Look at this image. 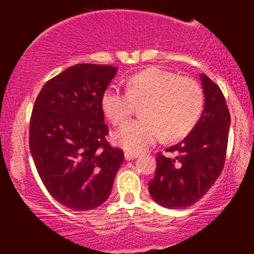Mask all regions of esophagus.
Segmentation results:
<instances>
[{
  "label": "esophagus",
  "instance_id": "obj_1",
  "mask_svg": "<svg viewBox=\"0 0 254 254\" xmlns=\"http://www.w3.org/2000/svg\"><path fill=\"white\" fill-rule=\"evenodd\" d=\"M125 160L130 161V160H134V158L137 157V153H134V152H130V151H125Z\"/></svg>",
  "mask_w": 254,
  "mask_h": 254
}]
</instances>
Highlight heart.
<instances>
[{"label":"heart","mask_w":254,"mask_h":254,"mask_svg":"<svg viewBox=\"0 0 254 254\" xmlns=\"http://www.w3.org/2000/svg\"><path fill=\"white\" fill-rule=\"evenodd\" d=\"M141 106L142 118L114 132V142L130 152H141L157 141L182 139L193 130L204 107V94L195 79L152 66L127 81V92L112 87L102 96L104 114L122 125Z\"/></svg>","instance_id":"heart-1"}]
</instances>
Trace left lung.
I'll return each mask as SVG.
<instances>
[{
	"instance_id": "obj_1",
	"label": "left lung",
	"mask_w": 254,
	"mask_h": 254,
	"mask_svg": "<svg viewBox=\"0 0 254 254\" xmlns=\"http://www.w3.org/2000/svg\"><path fill=\"white\" fill-rule=\"evenodd\" d=\"M205 106L200 119L188 136L166 148L176 153L156 155V173L148 190L156 203L170 209L195 204L216 182L224 170L230 130V112L220 87L200 73Z\"/></svg>"
}]
</instances>
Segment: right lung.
<instances>
[{
	"mask_svg": "<svg viewBox=\"0 0 254 254\" xmlns=\"http://www.w3.org/2000/svg\"><path fill=\"white\" fill-rule=\"evenodd\" d=\"M118 67L78 64L49 79L35 99L29 148L55 200L76 211L108 199L124 152L107 141L102 96Z\"/></svg>",
	"mask_w": 254,
	"mask_h": 254,
	"instance_id": "1",
	"label": "right lung"
}]
</instances>
